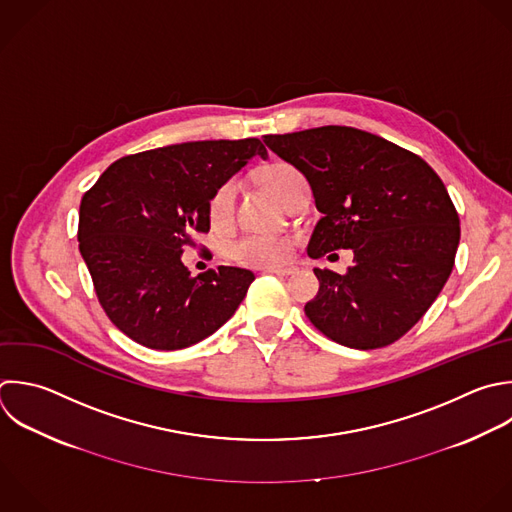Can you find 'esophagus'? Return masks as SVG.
Wrapping results in <instances>:
<instances>
[{
  "mask_svg": "<svg viewBox=\"0 0 512 512\" xmlns=\"http://www.w3.org/2000/svg\"><path fill=\"white\" fill-rule=\"evenodd\" d=\"M264 272H270V274H278V276H290L294 274V268H264Z\"/></svg>",
  "mask_w": 512,
  "mask_h": 512,
  "instance_id": "esophagus-1",
  "label": "esophagus"
}]
</instances>
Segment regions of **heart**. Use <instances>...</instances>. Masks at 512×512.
I'll return each instance as SVG.
<instances>
[{
  "label": "heart",
  "mask_w": 512,
  "mask_h": 512,
  "mask_svg": "<svg viewBox=\"0 0 512 512\" xmlns=\"http://www.w3.org/2000/svg\"><path fill=\"white\" fill-rule=\"evenodd\" d=\"M260 180L284 204L290 200L294 190L300 184H304V176L286 162H276L266 166L260 172ZM236 192H238V182L230 178L224 184H220L212 194L208 204V214L214 226H222L232 218ZM292 250H294V240L290 236H264V234H246L228 246V254L232 256V260L246 266H258V268H272L286 262L292 256Z\"/></svg>",
  "instance_id": "heart-1"
}]
</instances>
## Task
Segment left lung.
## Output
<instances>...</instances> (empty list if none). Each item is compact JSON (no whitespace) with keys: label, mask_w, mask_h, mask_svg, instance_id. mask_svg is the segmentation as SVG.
Masks as SVG:
<instances>
[{"label":"left lung","mask_w":512,"mask_h":512,"mask_svg":"<svg viewBox=\"0 0 512 512\" xmlns=\"http://www.w3.org/2000/svg\"><path fill=\"white\" fill-rule=\"evenodd\" d=\"M264 142L304 174L322 212L308 256L354 252L346 274L314 268L320 288L304 306L310 322L358 350L404 336L454 266L460 222L442 180L420 156L348 126L264 136Z\"/></svg>","instance_id":"8db88e82"}]
</instances>
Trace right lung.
Wrapping results in <instances>:
<instances>
[{
	"mask_svg": "<svg viewBox=\"0 0 512 512\" xmlns=\"http://www.w3.org/2000/svg\"><path fill=\"white\" fill-rule=\"evenodd\" d=\"M254 156L268 158L258 138L174 144L116 160L84 194L82 258L104 312L134 342L188 348L244 300L250 270L218 266L192 276L182 252L210 230L216 188Z\"/></svg>",
	"mask_w": 512,
	"mask_h": 512,
	"instance_id": "1",
	"label": "right lung"
}]
</instances>
